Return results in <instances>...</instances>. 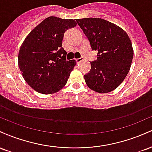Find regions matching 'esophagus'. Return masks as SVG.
I'll use <instances>...</instances> for the list:
<instances>
[{
	"mask_svg": "<svg viewBox=\"0 0 152 152\" xmlns=\"http://www.w3.org/2000/svg\"><path fill=\"white\" fill-rule=\"evenodd\" d=\"M76 62H77V64H78V63H81V61H83V58H76Z\"/></svg>",
	"mask_w": 152,
	"mask_h": 152,
	"instance_id": "esophagus-1",
	"label": "esophagus"
}]
</instances>
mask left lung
<instances>
[{"label":"left lung","instance_id":"1","mask_svg":"<svg viewBox=\"0 0 152 152\" xmlns=\"http://www.w3.org/2000/svg\"><path fill=\"white\" fill-rule=\"evenodd\" d=\"M89 41L97 60L84 75L87 86L101 94L116 89L130 70L134 50L128 34L116 24L100 18L76 19Z\"/></svg>","mask_w":152,"mask_h":152}]
</instances>
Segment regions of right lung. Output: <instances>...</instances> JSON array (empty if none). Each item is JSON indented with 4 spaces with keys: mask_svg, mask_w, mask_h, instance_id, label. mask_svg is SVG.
<instances>
[{
    "mask_svg": "<svg viewBox=\"0 0 152 152\" xmlns=\"http://www.w3.org/2000/svg\"><path fill=\"white\" fill-rule=\"evenodd\" d=\"M76 24L73 19L50 16L26 36L19 50L18 66L36 91L51 94L65 86L76 61L66 60L62 41L65 31Z\"/></svg>",
    "mask_w": 152,
    "mask_h": 152,
    "instance_id": "right-lung-1",
    "label": "right lung"
}]
</instances>
